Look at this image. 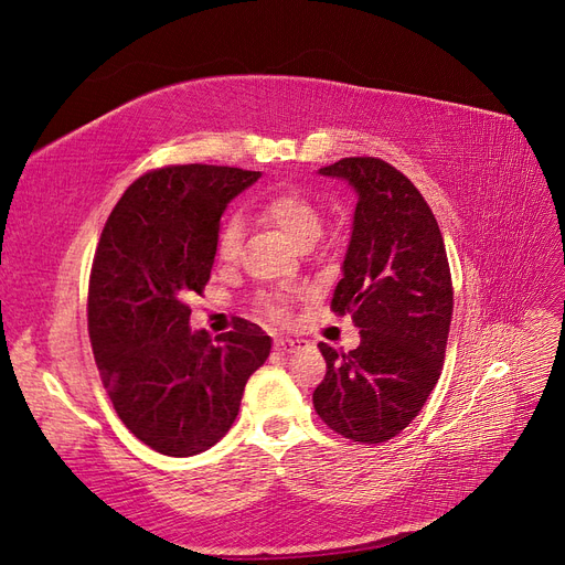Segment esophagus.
Returning <instances> with one entry per match:
<instances>
[{"instance_id":"obj_1","label":"esophagus","mask_w":565,"mask_h":565,"mask_svg":"<svg viewBox=\"0 0 565 565\" xmlns=\"http://www.w3.org/2000/svg\"><path fill=\"white\" fill-rule=\"evenodd\" d=\"M303 344H306L303 339L280 337V339H276V351H280V353H292V351H299Z\"/></svg>"}]
</instances>
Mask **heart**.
I'll return each mask as SVG.
<instances>
[{
  "label": "heart",
  "instance_id": "heart-1",
  "mask_svg": "<svg viewBox=\"0 0 565 565\" xmlns=\"http://www.w3.org/2000/svg\"><path fill=\"white\" fill-rule=\"evenodd\" d=\"M259 216L268 221L270 226L282 231L289 237V243L297 245L299 249L311 247L322 231V214L318 210V204L313 202V198H309L301 191H282L266 198L259 207ZM241 241H243L241 221L237 218L226 221L216 241L218 262L233 264L237 259V254H241ZM262 311L270 320H285L287 301L285 297H266L262 301Z\"/></svg>",
  "mask_w": 565,
  "mask_h": 565
}]
</instances>
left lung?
<instances>
[{
	"label": "left lung",
	"mask_w": 565,
	"mask_h": 565,
	"mask_svg": "<svg viewBox=\"0 0 565 565\" xmlns=\"http://www.w3.org/2000/svg\"><path fill=\"white\" fill-rule=\"evenodd\" d=\"M318 174L349 181L358 202L332 311L361 344H318L328 372L313 407L353 443L398 436L434 391L452 320V278L438 221L405 174L380 158H344Z\"/></svg>",
	"instance_id": "obj_1"
}]
</instances>
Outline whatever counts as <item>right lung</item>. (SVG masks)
I'll use <instances>...</instances> for the list:
<instances>
[{
  "label": "right lung",
  "instance_id": "right-lung-1",
  "mask_svg": "<svg viewBox=\"0 0 565 565\" xmlns=\"http://www.w3.org/2000/svg\"><path fill=\"white\" fill-rule=\"evenodd\" d=\"M262 172L172 164L136 179L110 212L89 278V337L115 413L146 446L191 457L226 436L270 337L249 320L214 341L188 297L214 266L226 204Z\"/></svg>",
  "mask_w": 565,
  "mask_h": 565
}]
</instances>
